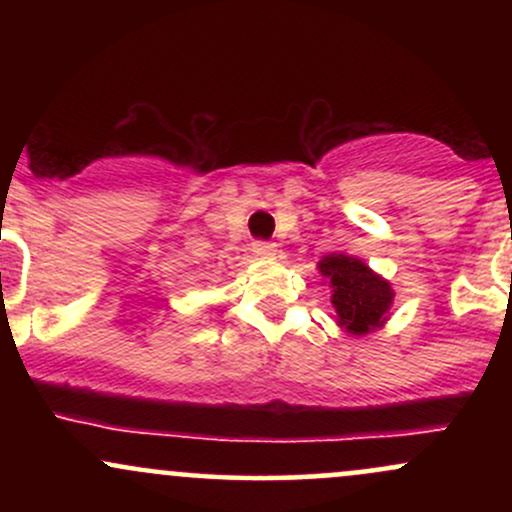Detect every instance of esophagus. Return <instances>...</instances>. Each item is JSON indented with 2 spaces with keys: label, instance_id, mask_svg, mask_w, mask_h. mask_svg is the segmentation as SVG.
I'll return each instance as SVG.
<instances>
[{
  "label": "esophagus",
  "instance_id": "1",
  "mask_svg": "<svg viewBox=\"0 0 512 512\" xmlns=\"http://www.w3.org/2000/svg\"><path fill=\"white\" fill-rule=\"evenodd\" d=\"M252 252H257L262 257H272L276 255V243H272V240H255L252 243Z\"/></svg>",
  "mask_w": 512,
  "mask_h": 512
}]
</instances>
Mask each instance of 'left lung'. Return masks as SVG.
I'll list each match as a JSON object with an SVG mask.
<instances>
[{"label": "left lung", "instance_id": "8db88e82", "mask_svg": "<svg viewBox=\"0 0 512 512\" xmlns=\"http://www.w3.org/2000/svg\"><path fill=\"white\" fill-rule=\"evenodd\" d=\"M322 276L332 284V303L339 325L351 334H368L385 322L392 305L390 284L375 276L361 260L346 255H330L320 262Z\"/></svg>", "mask_w": 512, "mask_h": 512}]
</instances>
